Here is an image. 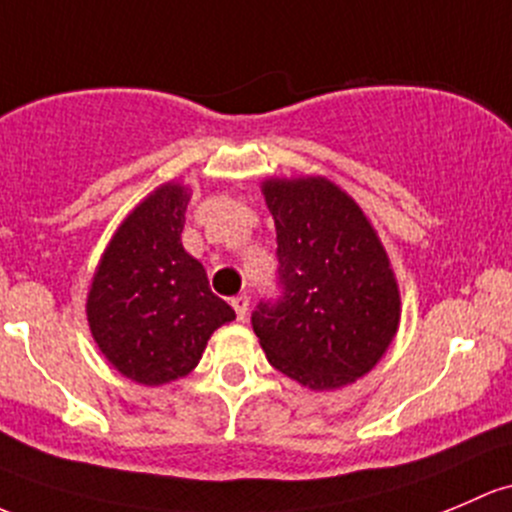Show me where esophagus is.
<instances>
[{"label": "esophagus", "instance_id": "obj_1", "mask_svg": "<svg viewBox=\"0 0 512 512\" xmlns=\"http://www.w3.org/2000/svg\"><path fill=\"white\" fill-rule=\"evenodd\" d=\"M230 304H233V309H235V314H238V319L245 321L247 309H250V299H247V294H238V297L230 299Z\"/></svg>", "mask_w": 512, "mask_h": 512}]
</instances>
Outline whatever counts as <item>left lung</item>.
Here are the masks:
<instances>
[{"mask_svg": "<svg viewBox=\"0 0 512 512\" xmlns=\"http://www.w3.org/2000/svg\"><path fill=\"white\" fill-rule=\"evenodd\" d=\"M277 228L282 297L252 328L267 360L309 390H338L375 368L400 326V289L358 203L324 176L262 184Z\"/></svg>", "mask_w": 512, "mask_h": 512, "instance_id": "left-lung-1", "label": "left lung"}]
</instances>
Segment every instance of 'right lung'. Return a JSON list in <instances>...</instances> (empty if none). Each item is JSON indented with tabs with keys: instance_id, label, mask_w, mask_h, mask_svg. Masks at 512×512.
Returning <instances> with one entry per match:
<instances>
[{
	"instance_id": "1",
	"label": "right lung",
	"mask_w": 512,
	"mask_h": 512,
	"mask_svg": "<svg viewBox=\"0 0 512 512\" xmlns=\"http://www.w3.org/2000/svg\"><path fill=\"white\" fill-rule=\"evenodd\" d=\"M188 188L164 184L122 220L88 292V324L115 370L139 385L191 373L235 311L181 245Z\"/></svg>"
}]
</instances>
